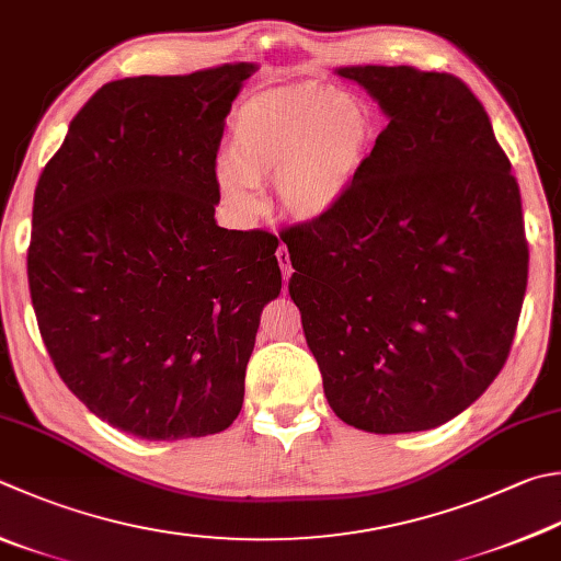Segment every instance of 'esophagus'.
I'll list each match as a JSON object with an SVG mask.
<instances>
[{
  "instance_id": "esophagus-1",
  "label": "esophagus",
  "mask_w": 561,
  "mask_h": 561,
  "mask_svg": "<svg viewBox=\"0 0 561 561\" xmlns=\"http://www.w3.org/2000/svg\"><path fill=\"white\" fill-rule=\"evenodd\" d=\"M276 259H278V266H280V271H283V280H288V278H290V273H293V266H290V253H288V249H285V247H278V251H276Z\"/></svg>"
}]
</instances>
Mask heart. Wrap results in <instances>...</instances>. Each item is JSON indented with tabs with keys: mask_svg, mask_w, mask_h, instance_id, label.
Listing matches in <instances>:
<instances>
[{
	"mask_svg": "<svg viewBox=\"0 0 561 561\" xmlns=\"http://www.w3.org/2000/svg\"><path fill=\"white\" fill-rule=\"evenodd\" d=\"M376 114L354 92L320 82L276 88L247 100L229 119L217 190L231 213H259L256 185L271 181L285 217L314 225L332 217L362 178Z\"/></svg>",
	"mask_w": 561,
	"mask_h": 561,
	"instance_id": "heart-1",
	"label": "heart"
}]
</instances>
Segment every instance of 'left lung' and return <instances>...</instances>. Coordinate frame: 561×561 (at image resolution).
<instances>
[{
    "label": "left lung",
    "instance_id": "1",
    "mask_svg": "<svg viewBox=\"0 0 561 561\" xmlns=\"http://www.w3.org/2000/svg\"><path fill=\"white\" fill-rule=\"evenodd\" d=\"M388 126L346 203L285 229L288 283L334 415L374 435L445 425L508 358L527 285L520 187L449 72L334 70Z\"/></svg>",
    "mask_w": 561,
    "mask_h": 561
}]
</instances>
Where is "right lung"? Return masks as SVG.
<instances>
[{
    "label": "right lung",
    "mask_w": 561,
    "mask_h": 561,
    "mask_svg": "<svg viewBox=\"0 0 561 561\" xmlns=\"http://www.w3.org/2000/svg\"><path fill=\"white\" fill-rule=\"evenodd\" d=\"M253 62L102 84L34 195L28 288L72 393L141 439L207 437L244 403L278 239L217 225V149Z\"/></svg>",
    "instance_id": "add662e5"
}]
</instances>
